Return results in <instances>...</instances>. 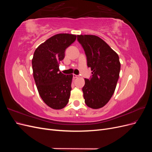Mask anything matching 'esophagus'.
I'll return each instance as SVG.
<instances>
[{
  "mask_svg": "<svg viewBox=\"0 0 152 152\" xmlns=\"http://www.w3.org/2000/svg\"><path fill=\"white\" fill-rule=\"evenodd\" d=\"M73 79H76V78H78V75H76L75 74H73Z\"/></svg>",
  "mask_w": 152,
  "mask_h": 152,
  "instance_id": "esophagus-1",
  "label": "esophagus"
}]
</instances>
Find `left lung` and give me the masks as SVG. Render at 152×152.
<instances>
[{
    "instance_id": "obj_1",
    "label": "left lung",
    "mask_w": 152,
    "mask_h": 152,
    "mask_svg": "<svg viewBox=\"0 0 152 152\" xmlns=\"http://www.w3.org/2000/svg\"><path fill=\"white\" fill-rule=\"evenodd\" d=\"M91 69L92 77L85 79L82 88L85 103L93 109L103 107L113 96L121 70L118 54L99 37L93 35H77Z\"/></svg>"
}]
</instances>
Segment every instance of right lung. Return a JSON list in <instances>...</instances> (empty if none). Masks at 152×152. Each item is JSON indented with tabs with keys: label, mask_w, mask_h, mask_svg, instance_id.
<instances>
[{
	"label": "right lung",
	"mask_w": 152,
	"mask_h": 152,
	"mask_svg": "<svg viewBox=\"0 0 152 152\" xmlns=\"http://www.w3.org/2000/svg\"><path fill=\"white\" fill-rule=\"evenodd\" d=\"M76 38L75 35L56 34L41 44L34 54L32 68L37 88L44 102L54 110L63 108L70 98L73 75L63 74L59 66L66 49Z\"/></svg>",
	"instance_id": "obj_1"
}]
</instances>
